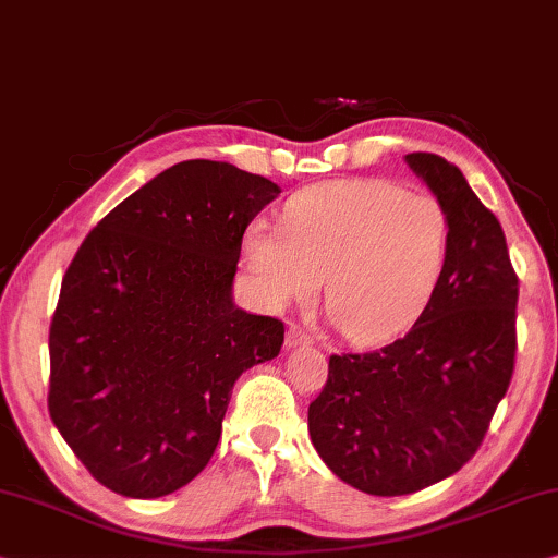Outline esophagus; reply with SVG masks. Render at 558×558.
Here are the masks:
<instances>
[{
    "label": "esophagus",
    "mask_w": 558,
    "mask_h": 558,
    "mask_svg": "<svg viewBox=\"0 0 558 558\" xmlns=\"http://www.w3.org/2000/svg\"><path fill=\"white\" fill-rule=\"evenodd\" d=\"M287 344L289 347H304V344H312V335L304 332L299 325H292L287 329Z\"/></svg>",
    "instance_id": "obj_1"
}]
</instances>
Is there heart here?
Wrapping results in <instances>:
<instances>
[{
	"label": "heart",
	"instance_id": "b5f03b06",
	"mask_svg": "<svg viewBox=\"0 0 558 558\" xmlns=\"http://www.w3.org/2000/svg\"><path fill=\"white\" fill-rule=\"evenodd\" d=\"M448 239V211L433 193L385 179L329 181L289 198L281 229L248 226L244 262L271 306L312 302L325 279L339 332L377 344L413 327L430 304Z\"/></svg>",
	"mask_w": 558,
	"mask_h": 558
}]
</instances>
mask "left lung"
Masks as SVG:
<instances>
[{
    "mask_svg": "<svg viewBox=\"0 0 558 558\" xmlns=\"http://www.w3.org/2000/svg\"><path fill=\"white\" fill-rule=\"evenodd\" d=\"M446 206L438 289L405 337L329 357L310 435L329 471L369 496H408L458 473L481 448L515 365V277L506 236L460 168L408 153Z\"/></svg>",
    "mask_w": 558,
    "mask_h": 558,
    "instance_id": "8db88e82",
    "label": "left lung"
}]
</instances>
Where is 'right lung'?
Returning a JSON list of instances; mask_svg holds the SVG:
<instances>
[{
  "instance_id": "obj_1",
  "label": "right lung",
  "mask_w": 558,
  "mask_h": 558,
  "mask_svg": "<svg viewBox=\"0 0 558 558\" xmlns=\"http://www.w3.org/2000/svg\"><path fill=\"white\" fill-rule=\"evenodd\" d=\"M279 196L264 175L183 160L118 204L62 277L50 408L105 488L160 498L204 471L231 387L277 357L284 322L233 304L246 226Z\"/></svg>"
}]
</instances>
